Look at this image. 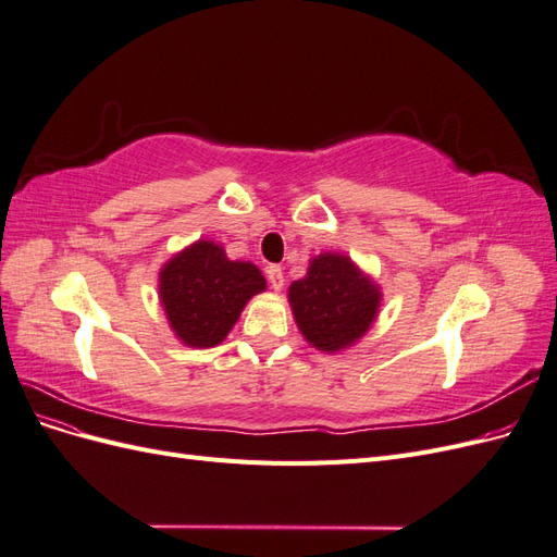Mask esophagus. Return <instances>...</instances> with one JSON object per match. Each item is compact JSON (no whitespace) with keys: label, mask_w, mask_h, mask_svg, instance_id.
I'll list each match as a JSON object with an SVG mask.
<instances>
[{"label":"esophagus","mask_w":557,"mask_h":557,"mask_svg":"<svg viewBox=\"0 0 557 557\" xmlns=\"http://www.w3.org/2000/svg\"><path fill=\"white\" fill-rule=\"evenodd\" d=\"M267 278H269V283H272L274 290L283 288V272H281L278 264H269L267 267Z\"/></svg>","instance_id":"obj_1"}]
</instances>
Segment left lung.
Instances as JSON below:
<instances>
[{"mask_svg": "<svg viewBox=\"0 0 557 557\" xmlns=\"http://www.w3.org/2000/svg\"><path fill=\"white\" fill-rule=\"evenodd\" d=\"M295 323L325 352L344 350L367 334L381 307L379 285L342 252H320L305 278L288 288Z\"/></svg>", "mask_w": 557, "mask_h": 557, "instance_id": "1", "label": "left lung"}]
</instances>
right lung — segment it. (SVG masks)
<instances>
[{
  "label": "right lung",
  "mask_w": 557,
  "mask_h": 557,
  "mask_svg": "<svg viewBox=\"0 0 557 557\" xmlns=\"http://www.w3.org/2000/svg\"><path fill=\"white\" fill-rule=\"evenodd\" d=\"M160 305L178 342L190 348L221 344L246 301L267 288L252 262L230 260L223 246L199 239L160 269Z\"/></svg>",
  "instance_id": "obj_1"
}]
</instances>
